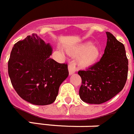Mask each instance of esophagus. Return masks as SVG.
Returning a JSON list of instances; mask_svg holds the SVG:
<instances>
[{"label":"esophagus","mask_w":134,"mask_h":134,"mask_svg":"<svg viewBox=\"0 0 134 134\" xmlns=\"http://www.w3.org/2000/svg\"><path fill=\"white\" fill-rule=\"evenodd\" d=\"M68 71L70 75H72L73 73L77 71V68H76L75 64H70L68 65Z\"/></svg>","instance_id":"1"}]
</instances>
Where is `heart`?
<instances>
[{
  "label": "heart",
  "instance_id": "1",
  "mask_svg": "<svg viewBox=\"0 0 134 134\" xmlns=\"http://www.w3.org/2000/svg\"><path fill=\"white\" fill-rule=\"evenodd\" d=\"M68 52L72 55H77V63L80 67L86 68L93 65L100 55V50L96 45L85 43L73 48L68 49Z\"/></svg>",
  "mask_w": 134,
  "mask_h": 134
}]
</instances>
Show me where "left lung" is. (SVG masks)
I'll return each instance as SVG.
<instances>
[{
  "mask_svg": "<svg viewBox=\"0 0 134 134\" xmlns=\"http://www.w3.org/2000/svg\"><path fill=\"white\" fill-rule=\"evenodd\" d=\"M107 42L101 59L85 70L78 71L82 78L80 97L88 104H99L111 99L123 89L128 74L125 46L107 32Z\"/></svg>",
  "mask_w": 134,
  "mask_h": 134,
  "instance_id": "8db88e82",
  "label": "left lung"
}]
</instances>
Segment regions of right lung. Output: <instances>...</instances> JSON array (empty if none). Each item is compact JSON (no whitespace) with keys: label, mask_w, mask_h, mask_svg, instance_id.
<instances>
[{"label":"right lung","mask_w":134,"mask_h":134,"mask_svg":"<svg viewBox=\"0 0 134 134\" xmlns=\"http://www.w3.org/2000/svg\"><path fill=\"white\" fill-rule=\"evenodd\" d=\"M52 48L37 35L15 43L8 61V73L20 97L35 105L53 103L61 84L68 77V65L50 57Z\"/></svg>","instance_id":"right-lung-1"}]
</instances>
